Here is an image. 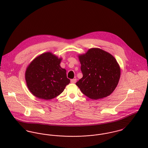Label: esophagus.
<instances>
[{"label":"esophagus","mask_w":148,"mask_h":148,"mask_svg":"<svg viewBox=\"0 0 148 148\" xmlns=\"http://www.w3.org/2000/svg\"><path fill=\"white\" fill-rule=\"evenodd\" d=\"M77 82V79H71V83H75Z\"/></svg>","instance_id":"34e87169"}]
</instances>
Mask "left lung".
<instances>
[{
  "label": "left lung",
  "instance_id": "8db88e82",
  "mask_svg": "<svg viewBox=\"0 0 148 148\" xmlns=\"http://www.w3.org/2000/svg\"><path fill=\"white\" fill-rule=\"evenodd\" d=\"M83 77L76 83L82 93L97 100L109 96L120 77V67L115 57L99 49L91 48L78 55Z\"/></svg>",
  "mask_w": 148,
  "mask_h": 148
}]
</instances>
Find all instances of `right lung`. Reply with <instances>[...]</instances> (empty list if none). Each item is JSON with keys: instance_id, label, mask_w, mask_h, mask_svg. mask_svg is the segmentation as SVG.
<instances>
[{"instance_id": "add662e5", "label": "right lung", "mask_w": 148, "mask_h": 148, "mask_svg": "<svg viewBox=\"0 0 148 148\" xmlns=\"http://www.w3.org/2000/svg\"><path fill=\"white\" fill-rule=\"evenodd\" d=\"M62 59L46 52L36 57L27 66L25 81L34 97L50 100L64 91L70 81L67 78L66 70L60 66Z\"/></svg>"}]
</instances>
